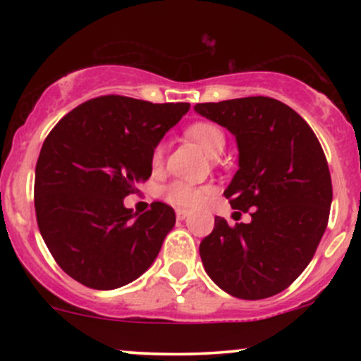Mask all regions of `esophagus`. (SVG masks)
Wrapping results in <instances>:
<instances>
[{"label":"esophagus","mask_w":361,"mask_h":361,"mask_svg":"<svg viewBox=\"0 0 361 361\" xmlns=\"http://www.w3.org/2000/svg\"><path fill=\"white\" fill-rule=\"evenodd\" d=\"M188 215H190L188 210H183V209H178L176 210V219H178V221H185V219L188 217Z\"/></svg>","instance_id":"esophagus-1"}]
</instances>
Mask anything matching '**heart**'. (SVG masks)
Listing matches in <instances>:
<instances>
[{"instance_id": "b5f03b06", "label": "heart", "mask_w": 361, "mask_h": 361, "mask_svg": "<svg viewBox=\"0 0 361 361\" xmlns=\"http://www.w3.org/2000/svg\"><path fill=\"white\" fill-rule=\"evenodd\" d=\"M186 134L188 137H192L195 142H198L202 149L210 156L221 154L226 147V135L224 130L219 126H215L212 122H197L193 126L186 128ZM164 157V147L163 144H157L152 151L151 156V164L152 168L157 169L163 164ZM212 193V186L209 185H193L188 181H173L166 188L163 190L164 198L169 204L178 205V207H186V209H192V207H198L202 202L205 200L209 195Z\"/></svg>"}]
</instances>
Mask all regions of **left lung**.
<instances>
[{"label":"left lung","mask_w":361,"mask_h":361,"mask_svg":"<svg viewBox=\"0 0 361 361\" xmlns=\"http://www.w3.org/2000/svg\"><path fill=\"white\" fill-rule=\"evenodd\" d=\"M195 111L235 137L239 169L224 195L233 209H251L250 224L215 217L200 243L205 271L238 299L276 295L305 270L326 231L333 186L324 151L309 123L275 98L197 103Z\"/></svg>","instance_id":"left-lung-1"}]
</instances>
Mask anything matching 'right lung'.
Segmentation results:
<instances>
[{"instance_id":"right-lung-1","label":"right lung","mask_w":361,"mask_h":361,"mask_svg":"<svg viewBox=\"0 0 361 361\" xmlns=\"http://www.w3.org/2000/svg\"><path fill=\"white\" fill-rule=\"evenodd\" d=\"M188 110L190 103L106 94L69 111L44 140L35 166L37 224L71 279L114 290L154 263L175 210L154 202L137 214L123 198L149 180L152 151Z\"/></svg>"}]
</instances>
